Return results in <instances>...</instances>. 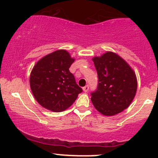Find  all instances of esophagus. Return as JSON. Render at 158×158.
<instances>
[{"instance_id":"1","label":"esophagus","mask_w":158,"mask_h":158,"mask_svg":"<svg viewBox=\"0 0 158 158\" xmlns=\"http://www.w3.org/2000/svg\"><path fill=\"white\" fill-rule=\"evenodd\" d=\"M82 89L85 92H88V90H89V86H88V85H85V87H83Z\"/></svg>"}]
</instances>
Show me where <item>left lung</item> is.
Returning <instances> with one entry per match:
<instances>
[{"label":"left lung","mask_w":158,"mask_h":158,"mask_svg":"<svg viewBox=\"0 0 158 158\" xmlns=\"http://www.w3.org/2000/svg\"><path fill=\"white\" fill-rule=\"evenodd\" d=\"M98 75L97 89L90 93L98 111L113 116L126 109L137 91V78L129 65L118 55L107 52L93 59Z\"/></svg>","instance_id":"8db88e82"}]
</instances>
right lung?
<instances>
[{"instance_id":"1","label":"right lung","mask_w":158,"mask_h":158,"mask_svg":"<svg viewBox=\"0 0 158 158\" xmlns=\"http://www.w3.org/2000/svg\"><path fill=\"white\" fill-rule=\"evenodd\" d=\"M73 61L66 50H59L36 63L30 84L34 97L41 106L53 112L63 111L82 92L69 70Z\"/></svg>"}]
</instances>
